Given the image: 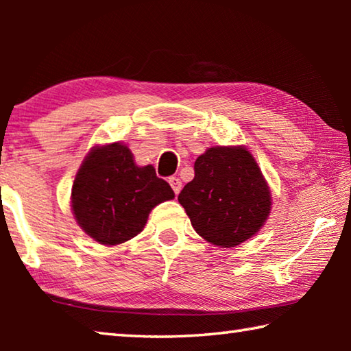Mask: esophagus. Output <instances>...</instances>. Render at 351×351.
<instances>
[{
    "mask_svg": "<svg viewBox=\"0 0 351 351\" xmlns=\"http://www.w3.org/2000/svg\"><path fill=\"white\" fill-rule=\"evenodd\" d=\"M169 182H170L171 189H173V192H175L176 195L180 193V190H181V187H182V182H181L180 178H176V176H171V178H169Z\"/></svg>",
    "mask_w": 351,
    "mask_h": 351,
    "instance_id": "1",
    "label": "esophagus"
}]
</instances>
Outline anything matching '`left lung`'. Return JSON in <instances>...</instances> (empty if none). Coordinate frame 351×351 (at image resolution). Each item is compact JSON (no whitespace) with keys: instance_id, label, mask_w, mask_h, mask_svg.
Returning <instances> with one entry per match:
<instances>
[{"instance_id":"obj_1","label":"left lung","mask_w":351,"mask_h":351,"mask_svg":"<svg viewBox=\"0 0 351 351\" xmlns=\"http://www.w3.org/2000/svg\"><path fill=\"white\" fill-rule=\"evenodd\" d=\"M206 241L234 247L251 239L271 213V192L245 147H212L195 161V178L178 197Z\"/></svg>"}]
</instances>
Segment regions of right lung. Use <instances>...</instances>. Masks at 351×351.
Returning <instances> with one entry per match:
<instances>
[{
  "mask_svg": "<svg viewBox=\"0 0 351 351\" xmlns=\"http://www.w3.org/2000/svg\"><path fill=\"white\" fill-rule=\"evenodd\" d=\"M173 198L153 165L138 167L130 148L114 142L88 153L75 175L71 207L83 232L114 246L142 232L153 207Z\"/></svg>",
  "mask_w": 351,
  "mask_h": 351,
  "instance_id": "right-lung-1",
  "label": "right lung"
}]
</instances>
